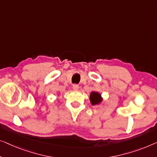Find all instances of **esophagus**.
<instances>
[{
	"label": "esophagus",
	"mask_w": 157,
	"mask_h": 157,
	"mask_svg": "<svg viewBox=\"0 0 157 157\" xmlns=\"http://www.w3.org/2000/svg\"><path fill=\"white\" fill-rule=\"evenodd\" d=\"M72 89L74 90H78L79 86L78 85H73V86H72Z\"/></svg>",
	"instance_id": "34e87169"
}]
</instances>
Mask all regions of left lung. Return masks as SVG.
<instances>
[{"label": "left lung", "instance_id": "obj_1", "mask_svg": "<svg viewBox=\"0 0 157 157\" xmlns=\"http://www.w3.org/2000/svg\"><path fill=\"white\" fill-rule=\"evenodd\" d=\"M90 102L92 105H99L102 101V98L101 97V94L98 92H92L90 96Z\"/></svg>", "mask_w": 157, "mask_h": 157}]
</instances>
